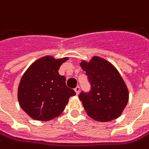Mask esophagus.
<instances>
[{"mask_svg":"<svg viewBox=\"0 0 149 149\" xmlns=\"http://www.w3.org/2000/svg\"><path fill=\"white\" fill-rule=\"evenodd\" d=\"M79 91H80V87H79V86H76V87H75V88H74V91H75V92H76V94H77V95H78L79 93Z\"/></svg>","mask_w":149,"mask_h":149,"instance_id":"34e87169","label":"esophagus"}]
</instances>
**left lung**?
Here are the masks:
<instances>
[{"label": "left lung", "mask_w": 149, "mask_h": 149, "mask_svg": "<svg viewBox=\"0 0 149 149\" xmlns=\"http://www.w3.org/2000/svg\"><path fill=\"white\" fill-rule=\"evenodd\" d=\"M91 85L89 91H81L79 100L92 119L110 122L122 114L128 101V91L122 76L111 63L99 57L80 63Z\"/></svg>", "instance_id": "left-lung-1"}]
</instances>
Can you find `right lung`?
Masks as SVG:
<instances>
[{"mask_svg": "<svg viewBox=\"0 0 149 149\" xmlns=\"http://www.w3.org/2000/svg\"><path fill=\"white\" fill-rule=\"evenodd\" d=\"M67 59L42 57L22 77L18 87L19 104L33 119L49 121L59 116L70 97L75 95L74 90L66 86L65 77L58 72Z\"/></svg>", "mask_w": 149, "mask_h": 149, "instance_id": "obj_1", "label": "right lung"}]
</instances>
